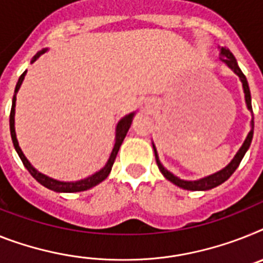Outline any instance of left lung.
<instances>
[{
  "instance_id": "left-lung-1",
  "label": "left lung",
  "mask_w": 263,
  "mask_h": 263,
  "mask_svg": "<svg viewBox=\"0 0 263 263\" xmlns=\"http://www.w3.org/2000/svg\"><path fill=\"white\" fill-rule=\"evenodd\" d=\"M218 49H219V56H220V60L223 61L226 64L227 67L230 68L233 70L234 73L237 74L239 77L240 83H242V88H243V93H245V103H246V107H248L249 111L253 114V108H251V95H250V89H249V84L248 80H246V77L245 74L242 73V70L240 68L238 67V63L235 60V57H234L233 53L230 52L229 48L226 46H218ZM253 116V115H251ZM253 134H254V118H251L250 121V131H249L248 136L245 139L243 144L240 145V148L238 149V152L235 154L233 159H231V162L223 167L222 170L217 171V173L211 174L209 176H204V178H200V179H196V180H184V179H180L178 178L176 175H174L173 173H170L168 170L165 168L164 165L160 163L159 160V155H158V151H156V147L152 142V148H154V152H155V159H156V164H158L159 170H160V173L163 174L165 179L170 180L171 183H174L175 186L180 187V189H184V190H190V191H207V190H211L214 187L219 186L222 184L223 182H226L235 170L238 168V165H239L240 160L243 159L245 154L248 152L249 147L251 144V140H253Z\"/></svg>"
}]
</instances>
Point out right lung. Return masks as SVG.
I'll list each match as a JSON object with an SVG mask.
<instances>
[{
    "instance_id": "1",
    "label": "right lung",
    "mask_w": 263,
    "mask_h": 263,
    "mask_svg": "<svg viewBox=\"0 0 263 263\" xmlns=\"http://www.w3.org/2000/svg\"><path fill=\"white\" fill-rule=\"evenodd\" d=\"M46 50H48V48H44L43 50L37 52L30 63L32 64L34 63V61H36L41 54H44ZM25 76H26V70L21 74V76H20L18 81H17V85H15L14 96H13V101H12V111H10V118H9V124H10V135H12L13 145H14V148L15 151H17V154H18L20 159L23 160L24 165H25L26 170L29 171L30 175H32L33 178L40 183V184H43L44 187L52 190V191H56V193H80V191H85V190H89L92 189V187L98 186L99 183H101L104 179H107V176L109 175V173H111L112 165H114L115 159H116V155H118L121 143H123L125 135H127L128 129H129V127H131L134 116H135V112H131V114L125 115L124 118H121L120 120H119L118 124H116V129H115L114 148H112L109 159H108L107 163H105V165L103 167V168H100L99 171L92 174V175L87 176V178H84V179L74 180V182H64V180L53 179V178H50V176L37 171V170L33 167L32 163H30L29 160L26 159V156L24 155L23 149H21V147H20L18 144V140H17V135H15V127H14L15 100H17V92H18L20 87H21V84H23Z\"/></svg>"
}]
</instances>
